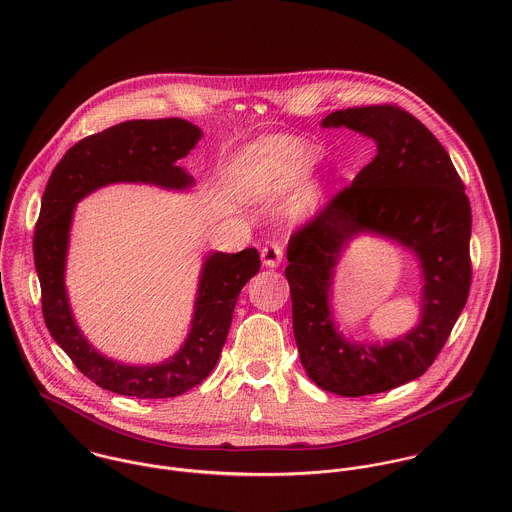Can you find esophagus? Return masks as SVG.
Here are the masks:
<instances>
[{
    "label": "esophagus",
    "mask_w": 512,
    "mask_h": 512,
    "mask_svg": "<svg viewBox=\"0 0 512 512\" xmlns=\"http://www.w3.org/2000/svg\"><path fill=\"white\" fill-rule=\"evenodd\" d=\"M282 258H284V252L278 244H268L262 248V262L264 266L268 268H278L282 264Z\"/></svg>",
    "instance_id": "1"
}]
</instances>
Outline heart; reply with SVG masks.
I'll list each match as a JSON object with an SVG mask.
<instances>
[{
    "instance_id": "obj_1",
    "label": "heart",
    "mask_w": 512,
    "mask_h": 512,
    "mask_svg": "<svg viewBox=\"0 0 512 512\" xmlns=\"http://www.w3.org/2000/svg\"><path fill=\"white\" fill-rule=\"evenodd\" d=\"M317 159V149L311 146L288 147L276 159H270L252 175L248 191L252 195H270L292 189L309 171Z\"/></svg>"
}]
</instances>
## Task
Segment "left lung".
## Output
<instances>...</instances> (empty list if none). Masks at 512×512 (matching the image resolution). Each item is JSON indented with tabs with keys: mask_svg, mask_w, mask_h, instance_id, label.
Masks as SVG:
<instances>
[{
	"mask_svg": "<svg viewBox=\"0 0 512 512\" xmlns=\"http://www.w3.org/2000/svg\"><path fill=\"white\" fill-rule=\"evenodd\" d=\"M321 126L363 134L374 140L376 155L290 238L293 337L319 388L357 398L402 386L436 361L469 295L471 207L447 151L402 108L337 110ZM361 233L398 241L423 272L421 321L382 346L345 338L330 309L334 268Z\"/></svg>",
	"mask_w": 512,
	"mask_h": 512,
	"instance_id": "8db88e82",
	"label": "left lung"
}]
</instances>
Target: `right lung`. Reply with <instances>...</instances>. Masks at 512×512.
Listing matches in <instances>:
<instances>
[{
    "label": "right lung",
    "instance_id": "obj_1",
    "mask_svg": "<svg viewBox=\"0 0 512 512\" xmlns=\"http://www.w3.org/2000/svg\"><path fill=\"white\" fill-rule=\"evenodd\" d=\"M201 136V128L181 118L122 122L74 144L45 187L33 236L43 317L74 366L104 390L136 398H173L201 384L219 363L238 293L260 270L256 248L236 254L209 252L185 343L157 365H126L102 355L74 321L65 268L76 203L114 183H146L175 191L193 187V175L177 161L189 155Z\"/></svg>",
    "mask_w": 512,
    "mask_h": 512
}]
</instances>
